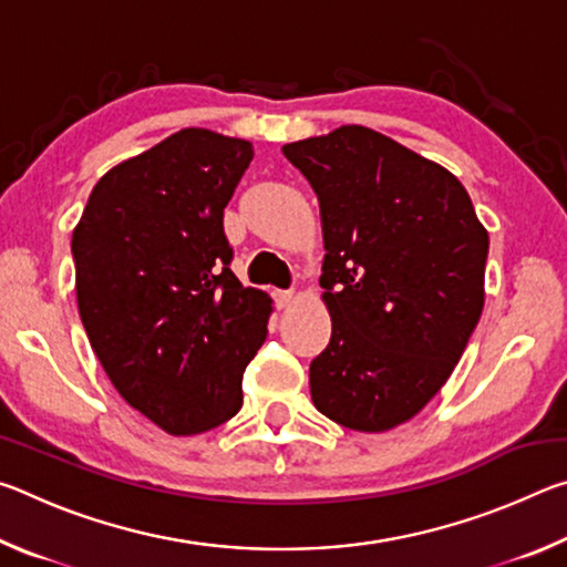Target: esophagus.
Returning a JSON list of instances; mask_svg holds the SVG:
<instances>
[{"mask_svg":"<svg viewBox=\"0 0 567 567\" xmlns=\"http://www.w3.org/2000/svg\"><path fill=\"white\" fill-rule=\"evenodd\" d=\"M292 297H295L292 290H275V305L282 310V307H287V305L292 302Z\"/></svg>","mask_w":567,"mask_h":567,"instance_id":"1","label":"esophagus"}]
</instances>
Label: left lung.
Wrapping results in <instances>:
<instances>
[{"mask_svg":"<svg viewBox=\"0 0 567 567\" xmlns=\"http://www.w3.org/2000/svg\"><path fill=\"white\" fill-rule=\"evenodd\" d=\"M322 217L332 338L312 402L358 433L415 417L453 375L483 315L491 237L453 172L362 124L290 142Z\"/></svg>","mask_w":567,"mask_h":567,"instance_id":"8db88e82","label":"left lung"}]
</instances>
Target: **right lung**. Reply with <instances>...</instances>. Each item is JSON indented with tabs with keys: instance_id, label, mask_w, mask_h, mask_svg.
<instances>
[{
	"instance_id": "right-lung-1",
	"label": "right lung",
	"mask_w": 567,
	"mask_h": 567,
	"mask_svg": "<svg viewBox=\"0 0 567 567\" xmlns=\"http://www.w3.org/2000/svg\"><path fill=\"white\" fill-rule=\"evenodd\" d=\"M252 142L187 127L114 165L72 233L76 307L127 405L169 435L243 408L272 297L229 270L223 217Z\"/></svg>"
}]
</instances>
